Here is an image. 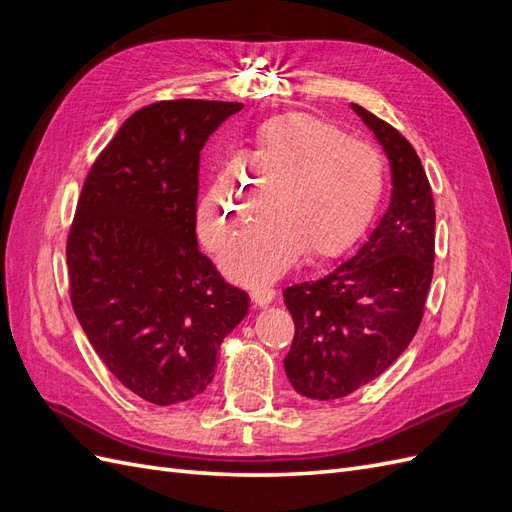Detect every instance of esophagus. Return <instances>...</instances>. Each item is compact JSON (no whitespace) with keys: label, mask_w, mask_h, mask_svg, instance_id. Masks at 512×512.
Returning a JSON list of instances; mask_svg holds the SVG:
<instances>
[{"label":"esophagus","mask_w":512,"mask_h":512,"mask_svg":"<svg viewBox=\"0 0 512 512\" xmlns=\"http://www.w3.org/2000/svg\"><path fill=\"white\" fill-rule=\"evenodd\" d=\"M273 299H275V290H273V288L260 286V288H254V290H252V301H254L258 307L269 305Z\"/></svg>","instance_id":"1"}]
</instances>
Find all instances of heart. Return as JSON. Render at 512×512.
<instances>
[{"label":"heart","instance_id":"b5f03b06","mask_svg":"<svg viewBox=\"0 0 512 512\" xmlns=\"http://www.w3.org/2000/svg\"><path fill=\"white\" fill-rule=\"evenodd\" d=\"M384 185L380 151L335 123L290 113L269 121L252 151L226 166L200 200L198 226L211 250H224L265 207L247 235L224 256L230 277L262 284L280 277L307 247L312 256L342 252L374 215Z\"/></svg>","mask_w":512,"mask_h":512}]
</instances>
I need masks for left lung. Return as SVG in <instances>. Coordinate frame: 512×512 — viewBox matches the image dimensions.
<instances>
[{
	"instance_id": "8db88e82",
	"label": "left lung",
	"mask_w": 512,
	"mask_h": 512,
	"mask_svg": "<svg viewBox=\"0 0 512 512\" xmlns=\"http://www.w3.org/2000/svg\"><path fill=\"white\" fill-rule=\"evenodd\" d=\"M391 162V203L352 258L284 290L294 337L284 359L294 391L337 399L384 374L423 320L436 256V205L421 158L393 126L352 104Z\"/></svg>"
}]
</instances>
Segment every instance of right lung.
<instances>
[{"label":"right lung","instance_id":"add662e5","mask_svg":"<svg viewBox=\"0 0 512 512\" xmlns=\"http://www.w3.org/2000/svg\"><path fill=\"white\" fill-rule=\"evenodd\" d=\"M241 108H141L91 166L76 205L66 245L74 314L106 369L149 404L203 393L250 307L196 241L200 149Z\"/></svg>","mask_w":512,"mask_h":512}]
</instances>
